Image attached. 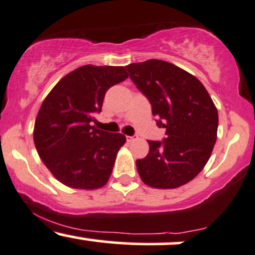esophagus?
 <instances>
[{
    "instance_id": "esophagus-1",
    "label": "esophagus",
    "mask_w": 255,
    "mask_h": 255,
    "mask_svg": "<svg viewBox=\"0 0 255 255\" xmlns=\"http://www.w3.org/2000/svg\"><path fill=\"white\" fill-rule=\"evenodd\" d=\"M134 139H137V136H127L128 142H133Z\"/></svg>"
}]
</instances>
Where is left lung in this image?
<instances>
[{"label":"left lung","mask_w":255,"mask_h":255,"mask_svg":"<svg viewBox=\"0 0 255 255\" xmlns=\"http://www.w3.org/2000/svg\"><path fill=\"white\" fill-rule=\"evenodd\" d=\"M127 69L167 134L162 142L148 140L149 152L136 161L137 172L150 187H180L196 178L211 156L217 139L216 106L196 76L172 63L149 59Z\"/></svg>","instance_id":"8db88e82"}]
</instances>
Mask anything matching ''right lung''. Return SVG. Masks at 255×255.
<instances>
[{
  "label": "right lung",
  "mask_w": 255,
  "mask_h": 255,
  "mask_svg": "<svg viewBox=\"0 0 255 255\" xmlns=\"http://www.w3.org/2000/svg\"><path fill=\"white\" fill-rule=\"evenodd\" d=\"M124 67L83 65L65 75L44 99L33 140L47 169L76 190H97L112 174L117 154L127 142L122 133L92 127L107 89L127 80Z\"/></svg>",
  "instance_id": "obj_1"
}]
</instances>
